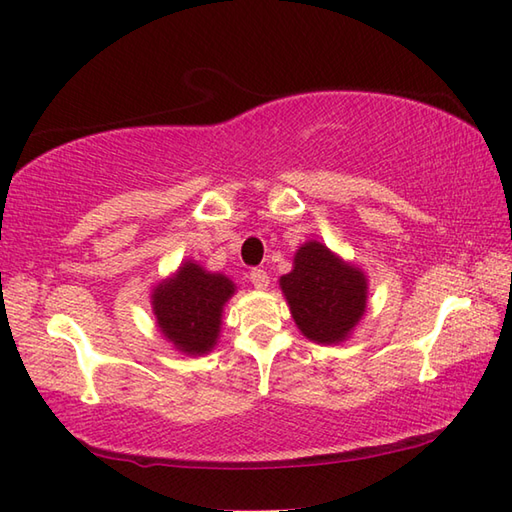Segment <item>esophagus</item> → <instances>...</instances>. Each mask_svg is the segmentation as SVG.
<instances>
[{
	"instance_id": "1",
	"label": "esophagus",
	"mask_w": 512,
	"mask_h": 512,
	"mask_svg": "<svg viewBox=\"0 0 512 512\" xmlns=\"http://www.w3.org/2000/svg\"><path fill=\"white\" fill-rule=\"evenodd\" d=\"M250 284H253L257 290H266L270 284V277L266 270H262V268L250 270Z\"/></svg>"
}]
</instances>
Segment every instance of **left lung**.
Segmentation results:
<instances>
[{"label": "left lung", "mask_w": 512, "mask_h": 512, "mask_svg": "<svg viewBox=\"0 0 512 512\" xmlns=\"http://www.w3.org/2000/svg\"><path fill=\"white\" fill-rule=\"evenodd\" d=\"M279 286L301 334L321 345L345 341L367 308L363 270L343 262L317 239L297 250Z\"/></svg>", "instance_id": "left-lung-1"}]
</instances>
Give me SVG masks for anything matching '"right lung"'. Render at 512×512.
Segmentation results:
<instances>
[{
	"mask_svg": "<svg viewBox=\"0 0 512 512\" xmlns=\"http://www.w3.org/2000/svg\"><path fill=\"white\" fill-rule=\"evenodd\" d=\"M233 292L235 284L226 275L206 273L200 264L184 262L151 295L158 330L184 354L211 352L220 336L224 303Z\"/></svg>",
	"mask_w": 512,
	"mask_h": 512,
	"instance_id": "obj_1",
	"label": "right lung"
}]
</instances>
